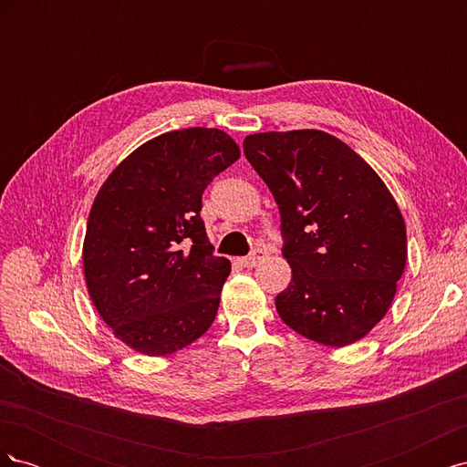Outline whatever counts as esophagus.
I'll list each match as a JSON object with an SVG mask.
<instances>
[{
  "label": "esophagus",
  "instance_id": "34e87169",
  "mask_svg": "<svg viewBox=\"0 0 467 467\" xmlns=\"http://www.w3.org/2000/svg\"><path fill=\"white\" fill-rule=\"evenodd\" d=\"M265 255H266V251H265V249H255V251L251 253V255L239 259V265L245 266V268H253V266H255V265H257Z\"/></svg>",
  "mask_w": 467,
  "mask_h": 467
}]
</instances>
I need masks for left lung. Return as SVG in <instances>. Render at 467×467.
<instances>
[{
    "instance_id": "8db88e82",
    "label": "left lung",
    "mask_w": 467,
    "mask_h": 467,
    "mask_svg": "<svg viewBox=\"0 0 467 467\" xmlns=\"http://www.w3.org/2000/svg\"><path fill=\"white\" fill-rule=\"evenodd\" d=\"M244 151L280 210L292 280L275 298L278 316L321 345L360 341L388 314L405 271L398 202L374 169L327 132L251 134Z\"/></svg>"
}]
</instances>
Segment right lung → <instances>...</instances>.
<instances>
[{"label": "right lung", "mask_w": 467, "mask_h": 467, "mask_svg": "<svg viewBox=\"0 0 467 467\" xmlns=\"http://www.w3.org/2000/svg\"><path fill=\"white\" fill-rule=\"evenodd\" d=\"M237 160V144L218 129L173 130L134 150L99 189L83 273L99 316L126 347L171 355L214 321L232 265L212 253L202 192Z\"/></svg>", "instance_id": "add662e5"}]
</instances>
